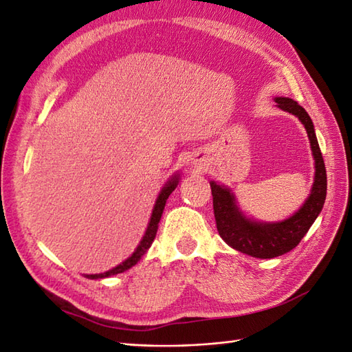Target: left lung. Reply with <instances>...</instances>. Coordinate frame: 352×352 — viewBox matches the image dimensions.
I'll return each instance as SVG.
<instances>
[{
	"label": "left lung",
	"mask_w": 352,
	"mask_h": 352,
	"mask_svg": "<svg viewBox=\"0 0 352 352\" xmlns=\"http://www.w3.org/2000/svg\"><path fill=\"white\" fill-rule=\"evenodd\" d=\"M274 100L280 109L298 117L307 130L315 159V179L303 207L283 222L261 223L243 216L230 189L214 182L210 183L219 235L235 250L261 259L280 256L296 248L321 213L327 195L325 165L312 120L296 100L288 97H276Z\"/></svg>",
	"instance_id": "left-lung-1"
}]
</instances>
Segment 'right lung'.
I'll list each match as a JSON object with an SVG mask.
<instances>
[{"label": "right lung", "mask_w": 352, "mask_h": 352, "mask_svg": "<svg viewBox=\"0 0 352 352\" xmlns=\"http://www.w3.org/2000/svg\"><path fill=\"white\" fill-rule=\"evenodd\" d=\"M177 184H178V175H174V177L170 178L169 182L165 184V187H163L162 192L159 193L157 201H156V206H154V208H153V213H151V219H150L148 228H146L145 235L142 236V240H141V243H139V246L136 248V250L132 253V256H129V258L124 261V263L117 265L116 268L109 270V272H106V273H100V274H87L88 279H103V277H109V276H113V274H118V273L126 272V270H129L130 267H133V265L138 263V261L145 255V252L150 249L151 243L154 241V236H156L157 228H159V222H160V217H162L163 210H165L166 199L169 198V195L175 190Z\"/></svg>", "instance_id": "right-lung-1"}]
</instances>
